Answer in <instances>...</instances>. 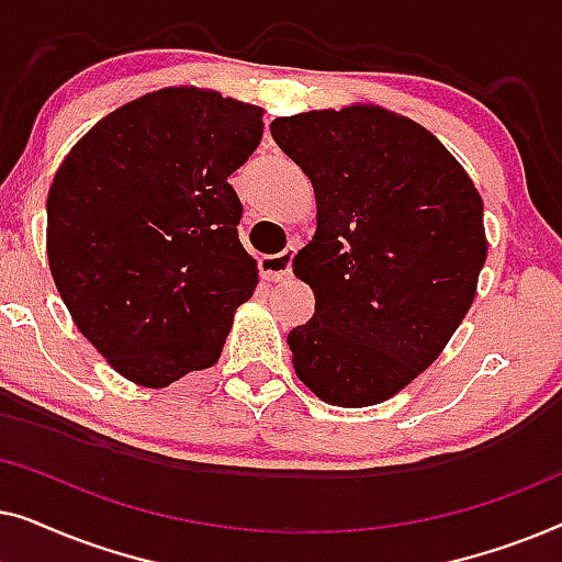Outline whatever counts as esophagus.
Instances as JSON below:
<instances>
[{
	"label": "esophagus",
	"mask_w": 562,
	"mask_h": 562,
	"mask_svg": "<svg viewBox=\"0 0 562 562\" xmlns=\"http://www.w3.org/2000/svg\"><path fill=\"white\" fill-rule=\"evenodd\" d=\"M294 256L296 248H291L276 252V256H263L260 258V276L266 281H286L291 276V266H294Z\"/></svg>",
	"instance_id": "obj_1"
}]
</instances>
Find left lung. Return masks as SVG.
Returning <instances> with one entry per match:
<instances>
[{
  "mask_svg": "<svg viewBox=\"0 0 562 562\" xmlns=\"http://www.w3.org/2000/svg\"><path fill=\"white\" fill-rule=\"evenodd\" d=\"M271 135L317 196V233L294 258L317 299L289 333L294 371L327 404L386 402L471 310L486 263L479 191L432 133L381 106L279 117Z\"/></svg>",
  "mask_w": 562,
  "mask_h": 562,
  "instance_id": "left-lung-1",
  "label": "left lung"
}]
</instances>
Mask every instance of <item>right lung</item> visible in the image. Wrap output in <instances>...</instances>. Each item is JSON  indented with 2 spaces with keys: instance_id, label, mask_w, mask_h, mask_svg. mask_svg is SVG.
Wrapping results in <instances>:
<instances>
[{
  "instance_id": "obj_1",
  "label": "right lung",
  "mask_w": 562,
  "mask_h": 562,
  "mask_svg": "<svg viewBox=\"0 0 562 562\" xmlns=\"http://www.w3.org/2000/svg\"><path fill=\"white\" fill-rule=\"evenodd\" d=\"M263 110L173 87L99 120L48 191V263L81 335L114 371L164 389L217 363L258 268L229 187Z\"/></svg>"
}]
</instances>
